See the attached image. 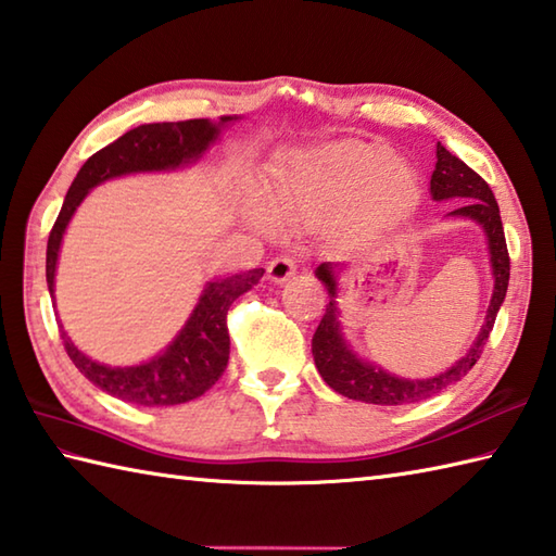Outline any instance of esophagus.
Wrapping results in <instances>:
<instances>
[{
    "mask_svg": "<svg viewBox=\"0 0 556 556\" xmlns=\"http://www.w3.org/2000/svg\"><path fill=\"white\" fill-rule=\"evenodd\" d=\"M298 266H300V262H298V256H294V254H278L274 262L268 264V278L276 280V282L288 280L294 274V270H298Z\"/></svg>",
    "mask_w": 556,
    "mask_h": 556,
    "instance_id": "1",
    "label": "esophagus"
}]
</instances>
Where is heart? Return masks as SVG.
<instances>
[{
	"mask_svg": "<svg viewBox=\"0 0 556 556\" xmlns=\"http://www.w3.org/2000/svg\"><path fill=\"white\" fill-rule=\"evenodd\" d=\"M270 203L290 220L333 211L348 199V215L357 228H387L399 223L420 197V177L387 146L336 141L294 157L292 167L270 182ZM249 215L268 223L262 199L249 201Z\"/></svg>",
	"mask_w": 556,
	"mask_h": 556,
	"instance_id": "obj_1",
	"label": "heart"
}]
</instances>
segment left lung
<instances>
[{
    "label": "left lung",
    "mask_w": 556,
    "mask_h": 556,
    "mask_svg": "<svg viewBox=\"0 0 556 556\" xmlns=\"http://www.w3.org/2000/svg\"><path fill=\"white\" fill-rule=\"evenodd\" d=\"M429 189H432L434 201H448V199H463L460 208H453L448 215L456 218H470L482 225L486 235V244H490L492 256V274H494V292L490 309H486V319L480 328V336L475 338L472 348L468 350L466 357H460L456 365L446 369L444 374L432 379H401L393 374L383 371L381 367H374L369 362L359 359L353 350L348 348L345 338L341 333V324H338V307H336V274L331 264H321L316 268V278H319L328 290L326 314L321 316L319 328L312 338V355L314 365L319 369L321 379L331 387L336 393L345 395V399L374 403V405H405L417 403L425 399H432L439 391H444L453 383L460 381L466 374L475 367V362L480 359L486 338H490L496 312H500L502 302L506 298L508 288V270H511V258H508L506 237L500 206L492 194L490 185L470 169L466 163L448 153L444 146L437 143V165L432 179H429Z\"/></svg>",
    "instance_id": "1"
}]
</instances>
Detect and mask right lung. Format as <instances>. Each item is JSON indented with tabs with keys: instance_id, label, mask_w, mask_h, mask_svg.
<instances>
[{
	"instance_id": "1",
	"label": "right lung",
	"mask_w": 556,
	"mask_h": 556,
	"mask_svg": "<svg viewBox=\"0 0 556 556\" xmlns=\"http://www.w3.org/2000/svg\"><path fill=\"white\" fill-rule=\"evenodd\" d=\"M237 117H220L218 124L208 119H185V122H157L141 124L127 131L115 143L93 153L78 169L72 182L62 211L50 230L48 240V288L54 298V268L60 256L62 235L70 225L78 203L86 199L90 187L105 182L110 177L146 173V169H173L185 163L197 161L203 151L218 139L223 124ZM264 268H252L247 274L213 280L203 290L194 314L189 316L182 331L165 348L163 355L136 367H108L98 365L78 350L62 331V343L66 355L98 389L115 395L119 401L134 405H177L194 401L206 393L230 359V333H228V309L232 302L252 290Z\"/></svg>"
}]
</instances>
